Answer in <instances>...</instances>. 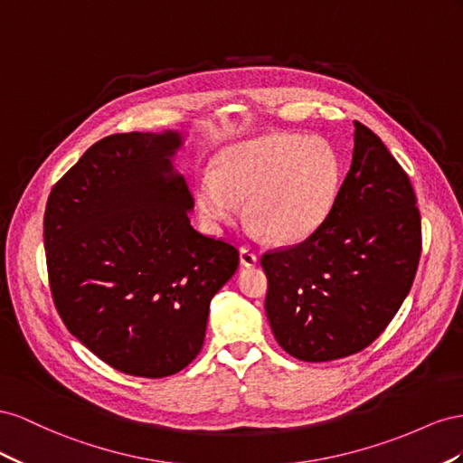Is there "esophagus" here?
Segmentation results:
<instances>
[{
    "label": "esophagus",
    "mask_w": 463,
    "mask_h": 463,
    "mask_svg": "<svg viewBox=\"0 0 463 463\" xmlns=\"http://www.w3.org/2000/svg\"><path fill=\"white\" fill-rule=\"evenodd\" d=\"M241 263H242L244 268L256 266V263H258V256H256L254 250H250V248L242 246V248H241Z\"/></svg>",
    "instance_id": "obj_1"
}]
</instances>
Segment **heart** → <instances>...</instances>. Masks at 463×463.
<instances>
[{
  "mask_svg": "<svg viewBox=\"0 0 463 463\" xmlns=\"http://www.w3.org/2000/svg\"><path fill=\"white\" fill-rule=\"evenodd\" d=\"M341 180L339 155L326 139L271 134L222 149L213 175L197 178L195 202L211 224L234 221L246 202L254 232L298 244L334 211Z\"/></svg>",
  "mask_w": 463,
  "mask_h": 463,
  "instance_id": "obj_1",
  "label": "heart"
}]
</instances>
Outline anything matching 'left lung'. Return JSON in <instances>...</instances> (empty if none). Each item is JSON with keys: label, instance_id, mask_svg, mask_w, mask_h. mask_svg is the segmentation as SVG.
I'll return each mask as SVG.
<instances>
[{"label": "left lung", "instance_id": "1", "mask_svg": "<svg viewBox=\"0 0 463 463\" xmlns=\"http://www.w3.org/2000/svg\"><path fill=\"white\" fill-rule=\"evenodd\" d=\"M420 246L411 180L374 131L354 122L353 163L332 213L307 241L261 256L277 343L307 363L371 345L411 288Z\"/></svg>", "mask_w": 463, "mask_h": 463}]
</instances>
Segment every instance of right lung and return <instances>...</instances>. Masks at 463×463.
<instances>
[{
    "label": "right lung",
    "mask_w": 463,
    "mask_h": 463,
    "mask_svg": "<svg viewBox=\"0 0 463 463\" xmlns=\"http://www.w3.org/2000/svg\"><path fill=\"white\" fill-rule=\"evenodd\" d=\"M176 131L97 141L50 192L44 250L65 327L129 376L165 378L202 351L209 302L239 268L234 244L197 232L170 158Z\"/></svg>",
    "instance_id": "add662e5"
}]
</instances>
